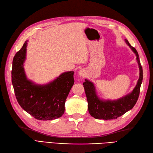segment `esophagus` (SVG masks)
I'll return each instance as SVG.
<instances>
[{
    "label": "esophagus",
    "instance_id": "34e87169",
    "mask_svg": "<svg viewBox=\"0 0 153 153\" xmlns=\"http://www.w3.org/2000/svg\"><path fill=\"white\" fill-rule=\"evenodd\" d=\"M79 76H84L85 71L83 70H80L79 72Z\"/></svg>",
    "mask_w": 153,
    "mask_h": 153
}]
</instances>
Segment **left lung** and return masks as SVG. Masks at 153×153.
Returning <instances> with one entry per match:
<instances>
[{
	"label": "left lung",
	"instance_id": "obj_1",
	"mask_svg": "<svg viewBox=\"0 0 153 153\" xmlns=\"http://www.w3.org/2000/svg\"><path fill=\"white\" fill-rule=\"evenodd\" d=\"M125 42L136 54L140 70L138 81L135 88L128 94L117 100L104 101L97 96L96 88L92 82L86 79L83 85L87 98L88 112L90 114L96 119L105 120L116 119L132 109L138 99L140 87L143 80V70L138 52L130 45L127 39H125Z\"/></svg>",
	"mask_w": 153,
	"mask_h": 153
}]
</instances>
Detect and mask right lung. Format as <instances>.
I'll list each match as a JSON object with an SVG mask.
<instances>
[{"label": "right lung", "instance_id": "add662e5", "mask_svg": "<svg viewBox=\"0 0 153 153\" xmlns=\"http://www.w3.org/2000/svg\"><path fill=\"white\" fill-rule=\"evenodd\" d=\"M27 41L13 59L11 81L20 106L39 120H52L64 114L65 104L74 83L73 71L61 74L46 85H36L27 79L24 70Z\"/></svg>", "mask_w": 153, "mask_h": 153}]
</instances>
